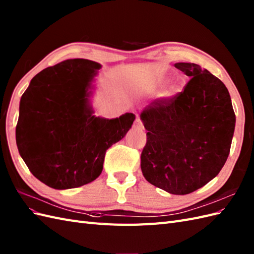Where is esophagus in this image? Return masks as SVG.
Returning a JSON list of instances; mask_svg holds the SVG:
<instances>
[{
  "label": "esophagus",
  "mask_w": 254,
  "mask_h": 254,
  "mask_svg": "<svg viewBox=\"0 0 254 254\" xmlns=\"http://www.w3.org/2000/svg\"><path fill=\"white\" fill-rule=\"evenodd\" d=\"M133 127H134L135 129H139V130H143V129H144L143 123H142V121H141L139 118L134 121V123H133Z\"/></svg>",
  "instance_id": "esophagus-1"
}]
</instances>
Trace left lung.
<instances>
[{"label": "left lung", "mask_w": 254, "mask_h": 254, "mask_svg": "<svg viewBox=\"0 0 254 254\" xmlns=\"http://www.w3.org/2000/svg\"><path fill=\"white\" fill-rule=\"evenodd\" d=\"M175 67L190 80L184 91L155 99L141 113L148 131L141 170L154 186L182 195L221 171L230 154L235 113L221 80L193 63Z\"/></svg>", "instance_id": "left-lung-1"}]
</instances>
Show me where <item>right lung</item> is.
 Instances as JSON below:
<instances>
[{"label": "right lung", "mask_w": 254, "mask_h": 254, "mask_svg": "<svg viewBox=\"0 0 254 254\" xmlns=\"http://www.w3.org/2000/svg\"><path fill=\"white\" fill-rule=\"evenodd\" d=\"M100 65L74 59L37 73L20 100L16 141L37 180L54 189L97 178L107 149L124 138L135 116L95 118L88 107L91 81Z\"/></svg>", "instance_id": "obj_1"}]
</instances>
